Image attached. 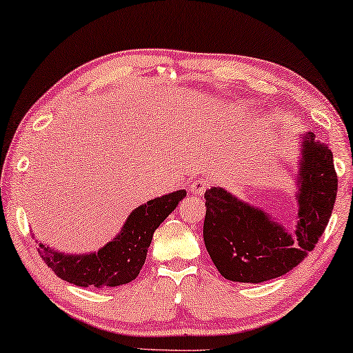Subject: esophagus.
<instances>
[{
    "label": "esophagus",
    "mask_w": 353,
    "mask_h": 353,
    "mask_svg": "<svg viewBox=\"0 0 353 353\" xmlns=\"http://www.w3.org/2000/svg\"><path fill=\"white\" fill-rule=\"evenodd\" d=\"M208 186H210V181L203 180V178H199L189 184V192L195 194V195H203L206 192Z\"/></svg>",
    "instance_id": "obj_1"
}]
</instances>
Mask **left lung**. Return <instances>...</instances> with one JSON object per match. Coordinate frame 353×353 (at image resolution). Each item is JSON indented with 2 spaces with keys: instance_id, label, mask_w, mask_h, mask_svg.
<instances>
[{
  "instance_id": "1",
  "label": "left lung",
  "mask_w": 353,
  "mask_h": 353,
  "mask_svg": "<svg viewBox=\"0 0 353 353\" xmlns=\"http://www.w3.org/2000/svg\"><path fill=\"white\" fill-rule=\"evenodd\" d=\"M294 234L261 210L222 188L206 190L203 239L222 276L263 283L292 270L307 258L330 221L338 192L333 153L313 132L302 136Z\"/></svg>"
}]
</instances>
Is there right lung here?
I'll return each mask as SVG.
<instances>
[{
  "label": "right lung",
  "instance_id": "obj_1",
  "mask_svg": "<svg viewBox=\"0 0 353 353\" xmlns=\"http://www.w3.org/2000/svg\"><path fill=\"white\" fill-rule=\"evenodd\" d=\"M184 197L186 190L181 189L137 206L126 219L120 233L98 252L65 255L37 242L39 253L59 279L77 286L115 288L126 285L141 272L154 230Z\"/></svg>",
  "mask_w": 353,
  "mask_h": 353
}]
</instances>
